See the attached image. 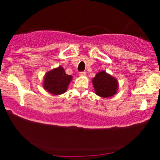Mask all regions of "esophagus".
<instances>
[{
  "instance_id": "34e87169",
  "label": "esophagus",
  "mask_w": 160,
  "mask_h": 160,
  "mask_svg": "<svg viewBox=\"0 0 160 160\" xmlns=\"http://www.w3.org/2000/svg\"><path fill=\"white\" fill-rule=\"evenodd\" d=\"M79 75H80V76H84L86 75V72H85V71L80 72V73H79Z\"/></svg>"
}]
</instances>
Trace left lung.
I'll return each mask as SVG.
<instances>
[{"label": "left lung", "mask_w": 160, "mask_h": 160, "mask_svg": "<svg viewBox=\"0 0 160 160\" xmlns=\"http://www.w3.org/2000/svg\"><path fill=\"white\" fill-rule=\"evenodd\" d=\"M92 84L96 95L107 98L114 95L118 90V82L106 71H102L92 78Z\"/></svg>", "instance_id": "left-lung-1"}]
</instances>
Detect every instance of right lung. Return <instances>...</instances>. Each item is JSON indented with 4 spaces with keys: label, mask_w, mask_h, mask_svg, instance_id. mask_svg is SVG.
<instances>
[{
    "label": "right lung",
    "mask_w": 160,
    "mask_h": 160,
    "mask_svg": "<svg viewBox=\"0 0 160 160\" xmlns=\"http://www.w3.org/2000/svg\"><path fill=\"white\" fill-rule=\"evenodd\" d=\"M72 80V76L65 73L62 67L59 66L47 72L43 78V88L52 95L65 93Z\"/></svg>",
    "instance_id": "1"
}]
</instances>
